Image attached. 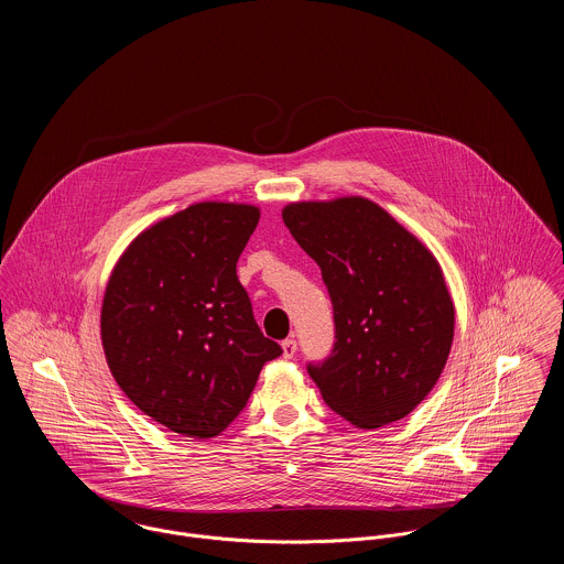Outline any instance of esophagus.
Masks as SVG:
<instances>
[{
	"label": "esophagus",
	"instance_id": "1",
	"mask_svg": "<svg viewBox=\"0 0 564 564\" xmlns=\"http://www.w3.org/2000/svg\"><path fill=\"white\" fill-rule=\"evenodd\" d=\"M295 354H297V340H295V338L282 340V356H284V358H293Z\"/></svg>",
	"mask_w": 564,
	"mask_h": 564
}]
</instances>
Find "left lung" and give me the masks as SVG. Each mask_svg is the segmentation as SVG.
I'll return each mask as SVG.
<instances>
[{
	"instance_id": "1",
	"label": "left lung",
	"mask_w": 564,
	"mask_h": 564,
	"mask_svg": "<svg viewBox=\"0 0 564 564\" xmlns=\"http://www.w3.org/2000/svg\"><path fill=\"white\" fill-rule=\"evenodd\" d=\"M282 219L322 267L334 308V349L308 365L323 402L362 430L400 421L434 389L454 340L438 260L367 197L293 202Z\"/></svg>"
}]
</instances>
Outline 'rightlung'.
Instances as JSON below:
<instances>
[{"instance_id": "obj_1", "label": "right lung", "mask_w": 564, "mask_h": 564, "mask_svg": "<svg viewBox=\"0 0 564 564\" xmlns=\"http://www.w3.org/2000/svg\"><path fill=\"white\" fill-rule=\"evenodd\" d=\"M260 208L199 202L143 230L101 302V345L119 389L175 434L213 438L245 408L282 347L251 313L237 262Z\"/></svg>"}]
</instances>
